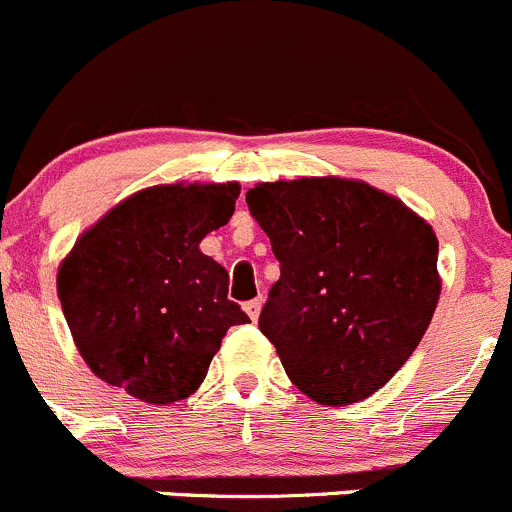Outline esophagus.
<instances>
[{"instance_id":"1","label":"esophagus","mask_w":512,"mask_h":512,"mask_svg":"<svg viewBox=\"0 0 512 512\" xmlns=\"http://www.w3.org/2000/svg\"><path fill=\"white\" fill-rule=\"evenodd\" d=\"M260 310H262V298L247 300V303H245V313L250 315L252 321H257V318H260Z\"/></svg>"}]
</instances>
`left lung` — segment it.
I'll list each match as a JSON object with an SVG mask.
<instances>
[{
  "label": "left lung",
  "instance_id": "left-lung-1",
  "mask_svg": "<svg viewBox=\"0 0 512 512\" xmlns=\"http://www.w3.org/2000/svg\"><path fill=\"white\" fill-rule=\"evenodd\" d=\"M247 207L280 262L260 313L285 374L318 404L343 407L407 364L439 300L434 229L364 181H265Z\"/></svg>",
  "mask_w": 512,
  "mask_h": 512
}]
</instances>
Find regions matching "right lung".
I'll return each instance as SVG.
<instances>
[{"mask_svg":"<svg viewBox=\"0 0 512 512\" xmlns=\"http://www.w3.org/2000/svg\"><path fill=\"white\" fill-rule=\"evenodd\" d=\"M237 197V181L151 186L75 242L57 295L98 379L159 407L199 389L224 333L250 321L227 298V270L199 250Z\"/></svg>","mask_w":512,"mask_h":512,"instance_id":"1","label":"right lung"}]
</instances>
